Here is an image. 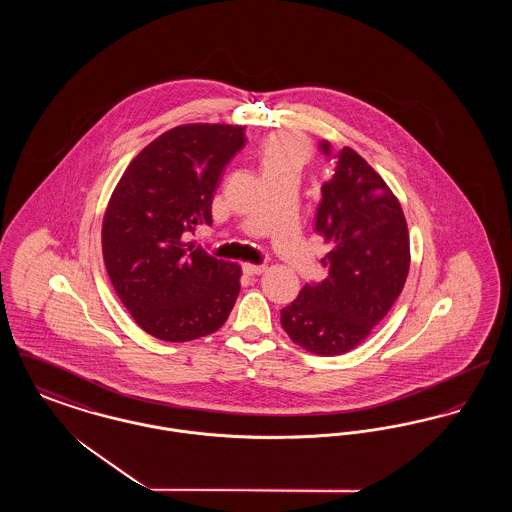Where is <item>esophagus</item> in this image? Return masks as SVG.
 I'll return each mask as SVG.
<instances>
[{
  "instance_id": "esophagus-1",
  "label": "esophagus",
  "mask_w": 512,
  "mask_h": 512,
  "mask_svg": "<svg viewBox=\"0 0 512 512\" xmlns=\"http://www.w3.org/2000/svg\"><path fill=\"white\" fill-rule=\"evenodd\" d=\"M244 272L247 276H259V274H263L265 270H267V265H251V263H245Z\"/></svg>"
}]
</instances>
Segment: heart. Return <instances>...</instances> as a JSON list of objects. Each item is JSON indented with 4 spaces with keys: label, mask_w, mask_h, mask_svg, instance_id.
Wrapping results in <instances>:
<instances>
[{
    "label": "heart",
    "mask_w": 512,
    "mask_h": 512,
    "mask_svg": "<svg viewBox=\"0 0 512 512\" xmlns=\"http://www.w3.org/2000/svg\"><path fill=\"white\" fill-rule=\"evenodd\" d=\"M257 155L263 174L292 172L297 176L309 163L313 151L303 136L295 132H276L261 144Z\"/></svg>",
    "instance_id": "obj_1"
}]
</instances>
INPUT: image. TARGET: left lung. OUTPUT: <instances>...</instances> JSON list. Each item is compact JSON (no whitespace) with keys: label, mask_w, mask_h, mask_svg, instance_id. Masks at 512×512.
Wrapping results in <instances>:
<instances>
[{"label":"left lung","mask_w":512,"mask_h":512,"mask_svg":"<svg viewBox=\"0 0 512 512\" xmlns=\"http://www.w3.org/2000/svg\"><path fill=\"white\" fill-rule=\"evenodd\" d=\"M320 151L336 163L315 219L332 245L322 259L328 274L305 284L280 322L297 345L332 357L355 349L388 315L405 286L411 249L403 209L382 176L351 147L332 155L322 142Z\"/></svg>","instance_id":"8db88e82"}]
</instances>
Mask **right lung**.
<instances>
[{"label":"right lung","mask_w":512,"mask_h":512,"mask_svg":"<svg viewBox=\"0 0 512 512\" xmlns=\"http://www.w3.org/2000/svg\"><path fill=\"white\" fill-rule=\"evenodd\" d=\"M245 142V126H176L132 159L109 199L101 228L107 274L122 305L157 340L213 334L236 303L242 268L184 236L213 222V194Z\"/></svg>","instance_id":"right-lung-1"}]
</instances>
